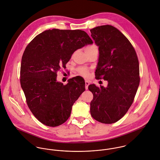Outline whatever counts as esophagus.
<instances>
[{
    "label": "esophagus",
    "mask_w": 160,
    "mask_h": 160,
    "mask_svg": "<svg viewBox=\"0 0 160 160\" xmlns=\"http://www.w3.org/2000/svg\"><path fill=\"white\" fill-rule=\"evenodd\" d=\"M89 84H90V82H89L88 81L86 80V81H85V85H86V90L88 89V86H89Z\"/></svg>",
    "instance_id": "obj_1"
}]
</instances>
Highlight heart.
I'll return each mask as SVG.
<instances>
[{
	"label": "heart",
	"mask_w": 160,
	"mask_h": 160,
	"mask_svg": "<svg viewBox=\"0 0 160 160\" xmlns=\"http://www.w3.org/2000/svg\"><path fill=\"white\" fill-rule=\"evenodd\" d=\"M97 49V47L94 45L93 46H89L88 47H86V52H90L92 50H96ZM78 72L82 76H87L89 74V70L86 68H80L78 69Z\"/></svg>",
	"instance_id": "obj_1"
}]
</instances>
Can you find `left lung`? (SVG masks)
<instances>
[{
	"label": "left lung",
	"instance_id": "left-lung-1",
	"mask_svg": "<svg viewBox=\"0 0 160 160\" xmlns=\"http://www.w3.org/2000/svg\"><path fill=\"white\" fill-rule=\"evenodd\" d=\"M90 31L99 51L95 76L108 81L107 88L89 86L93 95L91 114L98 122L112 124L124 116L134 101L140 82L138 60L129 41L114 26L103 25Z\"/></svg>",
	"mask_w": 160,
	"mask_h": 160
}]
</instances>
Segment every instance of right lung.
I'll return each instance as SVG.
<instances>
[{"instance_id":"obj_1","label":"right lung","mask_w":160,"mask_h":160,"mask_svg":"<svg viewBox=\"0 0 160 160\" xmlns=\"http://www.w3.org/2000/svg\"><path fill=\"white\" fill-rule=\"evenodd\" d=\"M92 44L84 31L53 29L36 36L25 48L21 86L29 108L42 124L56 127L68 119L74 103L86 89L85 81L74 77L63 85L57 81V72L76 50Z\"/></svg>"}]
</instances>
